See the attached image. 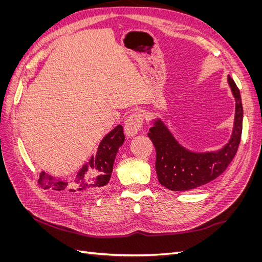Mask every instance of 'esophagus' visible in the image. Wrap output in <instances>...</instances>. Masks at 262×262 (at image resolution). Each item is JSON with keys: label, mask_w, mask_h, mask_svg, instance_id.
Instances as JSON below:
<instances>
[{"label": "esophagus", "mask_w": 262, "mask_h": 262, "mask_svg": "<svg viewBox=\"0 0 262 262\" xmlns=\"http://www.w3.org/2000/svg\"><path fill=\"white\" fill-rule=\"evenodd\" d=\"M143 124V118L140 113L132 114L128 119L125 120L124 123V132L126 137L132 138L138 134V132L141 130V126Z\"/></svg>", "instance_id": "esophagus-1"}]
</instances>
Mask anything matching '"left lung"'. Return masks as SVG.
<instances>
[{
  "label": "left lung",
  "mask_w": 262,
  "mask_h": 262,
  "mask_svg": "<svg viewBox=\"0 0 262 262\" xmlns=\"http://www.w3.org/2000/svg\"><path fill=\"white\" fill-rule=\"evenodd\" d=\"M227 82L235 98L233 132L227 143L213 152L198 153L179 144L161 118L154 120L147 136L156 149V173L160 184L172 191H187L222 175L238 149L243 131V105L238 87L231 76Z\"/></svg>",
  "instance_id": "1"
}]
</instances>
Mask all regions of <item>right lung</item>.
Listing matches in <instances>:
<instances>
[{
	"instance_id": "obj_1",
	"label": "right lung",
	"mask_w": 262,
	"mask_h": 262,
	"mask_svg": "<svg viewBox=\"0 0 262 262\" xmlns=\"http://www.w3.org/2000/svg\"><path fill=\"white\" fill-rule=\"evenodd\" d=\"M124 142L122 125H117L100 141L96 155H92L78 170L76 176L71 179H60L41 171L38 184L42 189L51 190L69 195H78L90 190L105 187L112 177L114 162L118 149Z\"/></svg>"
}]
</instances>
